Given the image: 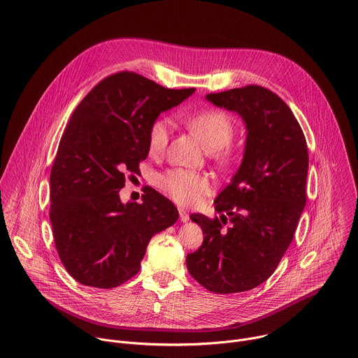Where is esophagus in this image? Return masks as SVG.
Returning a JSON list of instances; mask_svg holds the SVG:
<instances>
[{
  "instance_id": "esophagus-1",
  "label": "esophagus",
  "mask_w": 358,
  "mask_h": 358,
  "mask_svg": "<svg viewBox=\"0 0 358 358\" xmlns=\"http://www.w3.org/2000/svg\"><path fill=\"white\" fill-rule=\"evenodd\" d=\"M178 212H180V220H181V222H188L189 216H188L187 210H184V209H180Z\"/></svg>"
}]
</instances>
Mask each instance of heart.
I'll return each mask as SVG.
<instances>
[{
	"instance_id": "obj_1",
	"label": "heart",
	"mask_w": 358,
	"mask_h": 358,
	"mask_svg": "<svg viewBox=\"0 0 358 358\" xmlns=\"http://www.w3.org/2000/svg\"><path fill=\"white\" fill-rule=\"evenodd\" d=\"M187 125L198 135L206 150L215 153L222 162L229 160V153L223 150L233 139L234 125L231 117L217 109H206L192 113L187 117ZM171 121L169 117H159L149 131V152L162 153L170 139ZM157 187L167 194L174 202L184 206L198 203L212 191V182L208 176L174 169L157 177Z\"/></svg>"
}]
</instances>
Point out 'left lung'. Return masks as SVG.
<instances>
[{
  "label": "left lung",
  "mask_w": 358,
  "mask_h": 358,
  "mask_svg": "<svg viewBox=\"0 0 358 358\" xmlns=\"http://www.w3.org/2000/svg\"><path fill=\"white\" fill-rule=\"evenodd\" d=\"M205 98L239 115L248 136L239 170L215 199L220 216H189L203 242L187 256V268L210 292L236 294L268 280L294 239L306 203L308 148L292 110L264 87ZM226 222L231 226L224 229Z\"/></svg>",
  "instance_id": "1"
}]
</instances>
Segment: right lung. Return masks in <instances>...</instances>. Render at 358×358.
<instances>
[{"instance_id":"add662e5","label":"right lung","mask_w":358,"mask_h":358,"mask_svg":"<svg viewBox=\"0 0 358 358\" xmlns=\"http://www.w3.org/2000/svg\"><path fill=\"white\" fill-rule=\"evenodd\" d=\"M195 88L170 90L136 73L112 74L78 103L50 173V222L57 255L80 284L115 288L139 273L152 237L174 224V203L149 188L122 203L128 174L149 155L159 115Z\"/></svg>"}]
</instances>
